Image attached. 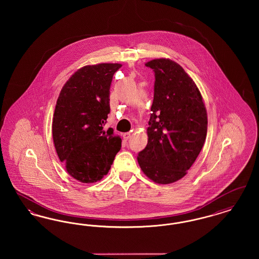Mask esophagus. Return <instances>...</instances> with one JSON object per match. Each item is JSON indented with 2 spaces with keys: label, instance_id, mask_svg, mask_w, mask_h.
Wrapping results in <instances>:
<instances>
[{
  "label": "esophagus",
  "instance_id": "34e87169",
  "mask_svg": "<svg viewBox=\"0 0 259 259\" xmlns=\"http://www.w3.org/2000/svg\"><path fill=\"white\" fill-rule=\"evenodd\" d=\"M130 137H131L130 132H127V133H124L123 134V139L125 141H128L130 139Z\"/></svg>",
  "mask_w": 259,
  "mask_h": 259
}]
</instances>
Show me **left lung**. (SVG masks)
<instances>
[{
    "mask_svg": "<svg viewBox=\"0 0 259 259\" xmlns=\"http://www.w3.org/2000/svg\"><path fill=\"white\" fill-rule=\"evenodd\" d=\"M146 66L154 72V96L148 145L138 162L156 184H172L185 177L204 146L207 111L195 82L178 63L161 58Z\"/></svg>",
    "mask_w": 259,
    "mask_h": 259,
    "instance_id": "1",
    "label": "left lung"
}]
</instances>
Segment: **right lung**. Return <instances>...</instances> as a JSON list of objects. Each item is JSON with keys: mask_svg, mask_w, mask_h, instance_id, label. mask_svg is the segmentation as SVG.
<instances>
[{"mask_svg": "<svg viewBox=\"0 0 259 259\" xmlns=\"http://www.w3.org/2000/svg\"><path fill=\"white\" fill-rule=\"evenodd\" d=\"M120 64L103 63L77 70L57 100L52 137L59 159L74 179L96 183L111 169L121 139L104 131L110 113V88Z\"/></svg>", "mask_w": 259, "mask_h": 259, "instance_id": "obj_1", "label": "right lung"}]
</instances>
